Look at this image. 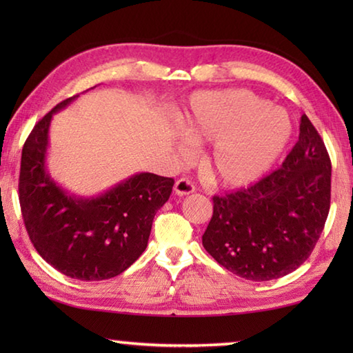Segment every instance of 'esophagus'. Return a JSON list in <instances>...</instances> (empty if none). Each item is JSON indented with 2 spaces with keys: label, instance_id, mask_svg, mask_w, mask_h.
Masks as SVG:
<instances>
[{
  "label": "esophagus",
  "instance_id": "1",
  "mask_svg": "<svg viewBox=\"0 0 353 353\" xmlns=\"http://www.w3.org/2000/svg\"><path fill=\"white\" fill-rule=\"evenodd\" d=\"M194 188H196L194 183L191 182L188 177H181L174 185V191H176L177 196H185V194L193 193Z\"/></svg>",
  "mask_w": 353,
  "mask_h": 353
}]
</instances>
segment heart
<instances>
[{"mask_svg": "<svg viewBox=\"0 0 353 353\" xmlns=\"http://www.w3.org/2000/svg\"><path fill=\"white\" fill-rule=\"evenodd\" d=\"M183 128L193 141L214 143L208 168L225 187L261 179L282 157L292 134L288 113L249 90L194 94ZM181 149L187 152L190 143Z\"/></svg>", "mask_w": 353, "mask_h": 353, "instance_id": "heart-1", "label": "heart"}]
</instances>
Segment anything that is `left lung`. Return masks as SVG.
<instances>
[{"label":"left lung","mask_w":353,"mask_h":353,"mask_svg":"<svg viewBox=\"0 0 353 353\" xmlns=\"http://www.w3.org/2000/svg\"><path fill=\"white\" fill-rule=\"evenodd\" d=\"M299 129V140L279 170L248 188L213 196L202 244L243 279L265 282L296 271L324 230L332 162L307 115Z\"/></svg>","instance_id":"8db88e82"}]
</instances>
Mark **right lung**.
<instances>
[{
  "label": "right lung",
  "mask_w": 353,
  "mask_h": 353,
  "mask_svg": "<svg viewBox=\"0 0 353 353\" xmlns=\"http://www.w3.org/2000/svg\"><path fill=\"white\" fill-rule=\"evenodd\" d=\"M59 103L35 124L21 152L19 199L34 248L63 276L105 280L126 271L145 252L155 213L174 179L140 172L97 198L70 196L46 172L48 130Z\"/></svg>",
  "instance_id": "right-lung-1"
}]
</instances>
